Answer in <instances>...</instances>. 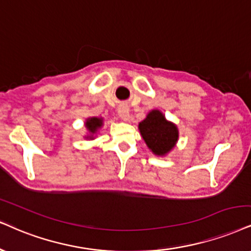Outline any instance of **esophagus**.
<instances>
[{"instance_id":"34e87169","label":"esophagus","mask_w":251,"mask_h":251,"mask_svg":"<svg viewBox=\"0 0 251 251\" xmlns=\"http://www.w3.org/2000/svg\"><path fill=\"white\" fill-rule=\"evenodd\" d=\"M117 114H119V117L122 121H128L129 120V107L125 103H121L119 108H117Z\"/></svg>"}]
</instances>
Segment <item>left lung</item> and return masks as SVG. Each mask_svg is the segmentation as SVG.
<instances>
[{
    "label": "left lung",
    "instance_id": "8db88e82",
    "mask_svg": "<svg viewBox=\"0 0 251 251\" xmlns=\"http://www.w3.org/2000/svg\"><path fill=\"white\" fill-rule=\"evenodd\" d=\"M138 129L148 148L157 156H165L175 148L179 132L175 123L165 119L163 113L153 109L140 122Z\"/></svg>",
    "mask_w": 251,
    "mask_h": 251
}]
</instances>
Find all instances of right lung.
<instances>
[{
  "mask_svg": "<svg viewBox=\"0 0 251 251\" xmlns=\"http://www.w3.org/2000/svg\"><path fill=\"white\" fill-rule=\"evenodd\" d=\"M102 125H103V120H102V117H89V119L86 120V128H87V130L89 131V136H87L86 138H94V136L97 134V131L99 129L101 128Z\"/></svg>",
  "mask_w": 251,
  "mask_h": 251,
  "instance_id": "add662e5",
  "label": "right lung"
}]
</instances>
